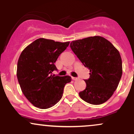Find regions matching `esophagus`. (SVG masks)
Instances as JSON below:
<instances>
[{"mask_svg": "<svg viewBox=\"0 0 134 134\" xmlns=\"http://www.w3.org/2000/svg\"><path fill=\"white\" fill-rule=\"evenodd\" d=\"M72 79H73L74 81H77V80L79 79V78H78V77H72Z\"/></svg>", "mask_w": 134, "mask_h": 134, "instance_id": "1", "label": "esophagus"}]
</instances>
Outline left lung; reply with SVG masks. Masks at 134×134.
Returning <instances> with one entry per match:
<instances>
[{"label":"left lung","instance_id":"left-lung-1","mask_svg":"<svg viewBox=\"0 0 134 134\" xmlns=\"http://www.w3.org/2000/svg\"><path fill=\"white\" fill-rule=\"evenodd\" d=\"M70 47L90 70V78L84 80L86 87L79 93V96L92 104L106 102L116 90L122 75L119 52L108 40L99 36L72 41Z\"/></svg>","mask_w":134,"mask_h":134}]
</instances>
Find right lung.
Masks as SVG:
<instances>
[{
    "label": "right lung",
    "mask_w": 134,
    "mask_h": 134,
    "mask_svg": "<svg viewBox=\"0 0 134 134\" xmlns=\"http://www.w3.org/2000/svg\"><path fill=\"white\" fill-rule=\"evenodd\" d=\"M65 43L39 38L24 48L17 66V77L22 92L35 107L47 109L62 98L64 88L71 77L55 76V62L67 48Z\"/></svg>",
    "instance_id": "1"
}]
</instances>
